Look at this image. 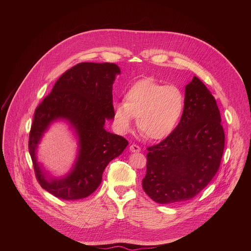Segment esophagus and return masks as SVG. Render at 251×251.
Listing matches in <instances>:
<instances>
[{
	"mask_svg": "<svg viewBox=\"0 0 251 251\" xmlns=\"http://www.w3.org/2000/svg\"><path fill=\"white\" fill-rule=\"evenodd\" d=\"M130 151L132 153H139L141 151V148L138 146V145H135V144H132L130 146Z\"/></svg>",
	"mask_w": 251,
	"mask_h": 251,
	"instance_id": "obj_1",
	"label": "esophagus"
}]
</instances>
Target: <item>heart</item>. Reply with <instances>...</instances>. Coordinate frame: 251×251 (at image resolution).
Segmentation results:
<instances>
[{
  "label": "heart",
  "instance_id": "obj_1",
  "mask_svg": "<svg viewBox=\"0 0 251 251\" xmlns=\"http://www.w3.org/2000/svg\"><path fill=\"white\" fill-rule=\"evenodd\" d=\"M125 102L113 103L118 130L126 133L137 119L141 134L154 141L170 136L180 121L185 106L182 91L174 85H162L151 78L133 84L125 93Z\"/></svg>",
  "mask_w": 251,
  "mask_h": 251
}]
</instances>
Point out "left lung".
<instances>
[{
  "instance_id": "8db88e82",
  "label": "left lung",
  "mask_w": 251,
  "mask_h": 251,
  "mask_svg": "<svg viewBox=\"0 0 251 251\" xmlns=\"http://www.w3.org/2000/svg\"><path fill=\"white\" fill-rule=\"evenodd\" d=\"M216 99L194 76L186 85L180 123L159 144L149 147L142 185L158 203L195 198L217 174L225 149V132Z\"/></svg>"
}]
</instances>
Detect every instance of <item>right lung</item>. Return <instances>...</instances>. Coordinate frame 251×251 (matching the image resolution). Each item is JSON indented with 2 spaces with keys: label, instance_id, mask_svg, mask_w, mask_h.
Here are the masks:
<instances>
[{
  "label": "right lung",
  "instance_id": "obj_1",
  "mask_svg": "<svg viewBox=\"0 0 251 251\" xmlns=\"http://www.w3.org/2000/svg\"><path fill=\"white\" fill-rule=\"evenodd\" d=\"M120 74L115 63H78L65 71L35 109L28 151L40 185L54 197L71 201L90 196L107 165L127 147L126 139L104 127L106 120L114 118L112 88ZM57 121L70 125L79 146L73 167L62 177L51 176L36 158L44 133Z\"/></svg>",
  "mask_w": 251,
  "mask_h": 251
}]
</instances>
